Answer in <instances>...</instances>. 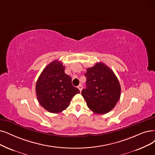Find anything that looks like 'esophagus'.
I'll return each instance as SVG.
<instances>
[{
    "label": "esophagus",
    "instance_id": "1",
    "mask_svg": "<svg viewBox=\"0 0 155 155\" xmlns=\"http://www.w3.org/2000/svg\"><path fill=\"white\" fill-rule=\"evenodd\" d=\"M78 89L80 91H81L82 90H83V86H82V84H79V85L78 86Z\"/></svg>",
    "mask_w": 155,
    "mask_h": 155
}]
</instances>
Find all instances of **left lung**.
I'll use <instances>...</instances> for the list:
<instances>
[{
    "mask_svg": "<svg viewBox=\"0 0 155 155\" xmlns=\"http://www.w3.org/2000/svg\"><path fill=\"white\" fill-rule=\"evenodd\" d=\"M86 88L81 94L88 108L93 112L103 114L116 106L121 95V86L114 72L103 63H97L88 68Z\"/></svg>",
    "mask_w": 155,
    "mask_h": 155,
    "instance_id": "8db88e82",
    "label": "left lung"
}]
</instances>
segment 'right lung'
Returning a JSON list of instances; mask_svg holds the SVG:
<instances>
[{
  "mask_svg": "<svg viewBox=\"0 0 155 155\" xmlns=\"http://www.w3.org/2000/svg\"><path fill=\"white\" fill-rule=\"evenodd\" d=\"M41 106L51 113H59L69 107L73 97L80 91L72 84L61 61L54 60L42 71L35 86Z\"/></svg>",
  "mask_w": 155,
  "mask_h": 155,
  "instance_id": "right-lung-1",
  "label": "right lung"
}]
</instances>
